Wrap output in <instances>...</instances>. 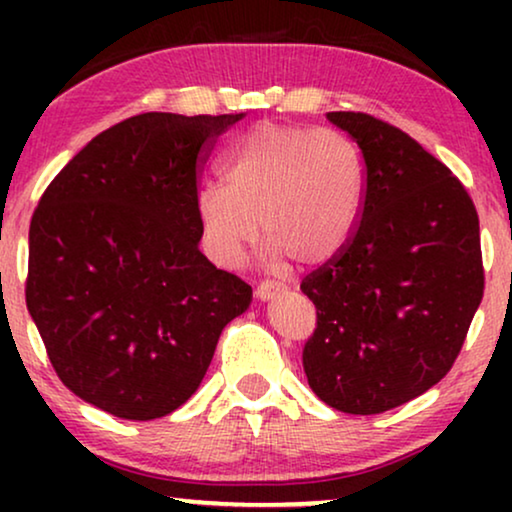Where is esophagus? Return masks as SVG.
Instances as JSON below:
<instances>
[{
  "label": "esophagus",
  "instance_id": "34e87169",
  "mask_svg": "<svg viewBox=\"0 0 512 512\" xmlns=\"http://www.w3.org/2000/svg\"><path fill=\"white\" fill-rule=\"evenodd\" d=\"M284 291H286V286L279 284V282H261V284H258V289H256V298L261 300V303H265V300L275 298Z\"/></svg>",
  "mask_w": 512,
  "mask_h": 512
}]
</instances>
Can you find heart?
I'll use <instances>...</instances> for the list:
<instances>
[{"instance_id": "b5f03b06", "label": "heart", "mask_w": 512, "mask_h": 512, "mask_svg": "<svg viewBox=\"0 0 512 512\" xmlns=\"http://www.w3.org/2000/svg\"><path fill=\"white\" fill-rule=\"evenodd\" d=\"M223 181H202L193 207L205 254L235 268L265 237L272 268H314L342 254L361 221L366 165L354 139L338 130L265 121L230 146Z\"/></svg>"}]
</instances>
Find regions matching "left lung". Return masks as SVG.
Returning a JSON list of instances; mask_svg holds the SVG:
<instances>
[{
	"instance_id": "left-lung-1",
	"label": "left lung",
	"mask_w": 512,
	"mask_h": 512,
	"mask_svg": "<svg viewBox=\"0 0 512 512\" xmlns=\"http://www.w3.org/2000/svg\"><path fill=\"white\" fill-rule=\"evenodd\" d=\"M326 118L359 144L366 200L342 254L300 284L317 307L303 368L326 405L380 415L457 359L485 289L480 221L461 181L403 130L356 111Z\"/></svg>"
}]
</instances>
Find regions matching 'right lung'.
<instances>
[{
	"label": "right lung",
	"mask_w": 512,
	"mask_h": 512,
	"mask_svg": "<svg viewBox=\"0 0 512 512\" xmlns=\"http://www.w3.org/2000/svg\"><path fill=\"white\" fill-rule=\"evenodd\" d=\"M244 114L149 111L90 139L30 223L25 300L69 391L135 422L200 387L251 286L200 251L193 198L216 137Z\"/></svg>",
	"instance_id": "right-lung-1"
}]
</instances>
